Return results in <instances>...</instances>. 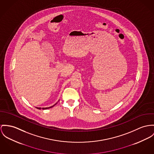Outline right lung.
I'll return each instance as SVG.
<instances>
[{"mask_svg": "<svg viewBox=\"0 0 154 154\" xmlns=\"http://www.w3.org/2000/svg\"><path fill=\"white\" fill-rule=\"evenodd\" d=\"M57 103H56L54 105H53V106H49V107H46V108H44V107H43V108H41V107H36V108H37V109H47L50 108H51V107L54 106Z\"/></svg>", "mask_w": 154, "mask_h": 154, "instance_id": "add662e5", "label": "right lung"}]
</instances>
